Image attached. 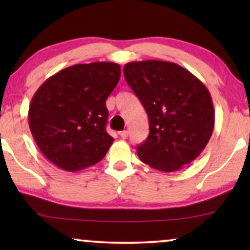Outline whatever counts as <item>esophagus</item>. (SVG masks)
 <instances>
[{"instance_id":"34e87169","label":"esophagus","mask_w":250,"mask_h":250,"mask_svg":"<svg viewBox=\"0 0 250 250\" xmlns=\"http://www.w3.org/2000/svg\"><path fill=\"white\" fill-rule=\"evenodd\" d=\"M119 135H121L122 139H126L128 136V132L127 131H122V132H119Z\"/></svg>"}]
</instances>
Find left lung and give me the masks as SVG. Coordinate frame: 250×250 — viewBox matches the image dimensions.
I'll use <instances>...</instances> for the list:
<instances>
[{"instance_id":"obj_1","label":"left lung","mask_w":250,"mask_h":250,"mask_svg":"<svg viewBox=\"0 0 250 250\" xmlns=\"http://www.w3.org/2000/svg\"><path fill=\"white\" fill-rule=\"evenodd\" d=\"M127 84L149 118V136L138 146L141 162L175 172L200 155L209 141L215 112L201 81L174 62L133 61L124 66Z\"/></svg>"}]
</instances>
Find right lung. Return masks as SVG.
Masks as SVG:
<instances>
[{"label": "right lung", "mask_w": 250, "mask_h": 250, "mask_svg": "<svg viewBox=\"0 0 250 250\" xmlns=\"http://www.w3.org/2000/svg\"><path fill=\"white\" fill-rule=\"evenodd\" d=\"M119 78V64L92 62L64 68L41 85L28 122L45 158L73 173L104 158L114 142L105 132V100Z\"/></svg>", "instance_id": "1"}]
</instances>
